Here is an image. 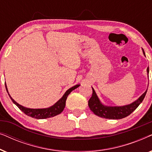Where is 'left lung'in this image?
I'll return each instance as SVG.
<instances>
[{"label":"left lung","instance_id":"obj_1","mask_svg":"<svg viewBox=\"0 0 152 152\" xmlns=\"http://www.w3.org/2000/svg\"><path fill=\"white\" fill-rule=\"evenodd\" d=\"M142 52L144 55L145 53L144 50L142 49ZM147 73L149 74V67L147 69ZM93 94L92 96L88 100V107L94 114L98 115L99 117L106 118V119H122L129 115L133 111L136 109V108L140 104L143 99H144L147 91L139 97V98L130 104L122 106V107H107L103 105L99 101L98 97L97 96L94 89L92 87Z\"/></svg>","mask_w":152,"mask_h":152}]
</instances>
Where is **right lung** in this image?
I'll list each match as a JSON object with an SVG mask.
<instances>
[{"mask_svg":"<svg viewBox=\"0 0 152 152\" xmlns=\"http://www.w3.org/2000/svg\"><path fill=\"white\" fill-rule=\"evenodd\" d=\"M5 84L7 92L8 93V95H9L10 97L11 98L12 101L13 102V103L15 104L18 107V109L21 110V111L23 112L25 114H26L27 115L30 116V117L34 118H37V119H45V118L54 117V116L59 115V114L61 113V112L64 111V108H65L66 101V99H67L68 95H69L72 91L80 86V85L79 84L75 85V86H72V88L68 89V91H66V93H64V95H63V97H62L59 101H57L55 104L53 105L50 107L46 108V109H29V108L24 107H23V106L20 105L19 104H18L16 102H15L13 99H12V97L10 96L9 93H8L6 84Z\"/></svg>","mask_w":152,"mask_h":152,"instance_id":"add662e5","label":"right lung"}]
</instances>
